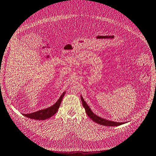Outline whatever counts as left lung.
<instances>
[{
    "label": "left lung",
    "mask_w": 156,
    "mask_h": 156,
    "mask_svg": "<svg viewBox=\"0 0 156 156\" xmlns=\"http://www.w3.org/2000/svg\"><path fill=\"white\" fill-rule=\"evenodd\" d=\"M81 101H82V104L83 107L85 108V111L87 115H88V116L90 118V119H92L93 121L95 122L97 124H99L101 125H104V126H120V125L124 124L123 122H113V121H110V120H105L102 118H101L99 116H97L96 115L92 112L90 108H89V107L87 104L85 102V101L83 99V97H81Z\"/></svg>",
    "instance_id": "8db88e82"
}]
</instances>
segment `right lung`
Instances as JSON below:
<instances>
[{
    "mask_svg": "<svg viewBox=\"0 0 156 156\" xmlns=\"http://www.w3.org/2000/svg\"><path fill=\"white\" fill-rule=\"evenodd\" d=\"M64 94H65V92L62 94V96L60 97V98H59L58 101H57V102H55V103L53 106H51V107H49L48 108L41 110V111H38L35 112H32L30 114H23V115L25 116L26 117L29 118V119H35V120H44L49 119V118L51 117L53 115H54L55 114L58 112Z\"/></svg>",
    "mask_w": 156,
    "mask_h": 156,
    "instance_id": "right-lung-1",
    "label": "right lung"
}]
</instances>
